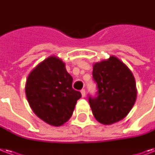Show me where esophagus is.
<instances>
[{
    "instance_id": "1",
    "label": "esophagus",
    "mask_w": 155,
    "mask_h": 155,
    "mask_svg": "<svg viewBox=\"0 0 155 155\" xmlns=\"http://www.w3.org/2000/svg\"><path fill=\"white\" fill-rule=\"evenodd\" d=\"M80 92H81V95H82L83 97H85V95H86V93H85V90L84 89H82L81 91H80Z\"/></svg>"
}]
</instances>
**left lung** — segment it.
I'll return each instance as SVG.
<instances>
[{
  "instance_id": "8db88e82",
  "label": "left lung",
  "mask_w": 155,
  "mask_h": 155,
  "mask_svg": "<svg viewBox=\"0 0 155 155\" xmlns=\"http://www.w3.org/2000/svg\"><path fill=\"white\" fill-rule=\"evenodd\" d=\"M92 77L97 84V97H88L95 118L104 125L122 120L134 104L136 83L130 70L114 56L96 63Z\"/></svg>"
}]
</instances>
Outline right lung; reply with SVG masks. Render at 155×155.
<instances>
[{
  "label": "right lung",
  "mask_w": 155,
  "mask_h": 155,
  "mask_svg": "<svg viewBox=\"0 0 155 155\" xmlns=\"http://www.w3.org/2000/svg\"><path fill=\"white\" fill-rule=\"evenodd\" d=\"M72 80L65 63L55 56L39 63L25 84V94L34 113L54 126L67 122L81 97L79 91L73 89Z\"/></svg>",
  "instance_id": "add662e5"
}]
</instances>
